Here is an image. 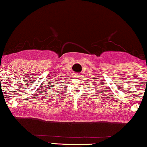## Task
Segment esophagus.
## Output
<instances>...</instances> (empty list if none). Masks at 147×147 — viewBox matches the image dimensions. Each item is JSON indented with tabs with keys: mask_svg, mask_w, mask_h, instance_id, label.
Returning <instances> with one entry per match:
<instances>
[{
	"mask_svg": "<svg viewBox=\"0 0 147 147\" xmlns=\"http://www.w3.org/2000/svg\"><path fill=\"white\" fill-rule=\"evenodd\" d=\"M75 77H76V78H79V77H80V76H79V75H78V74H77V75H76V76H75Z\"/></svg>",
	"mask_w": 147,
	"mask_h": 147,
	"instance_id": "esophagus-1",
	"label": "esophagus"
}]
</instances>
